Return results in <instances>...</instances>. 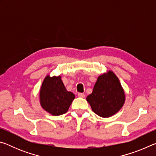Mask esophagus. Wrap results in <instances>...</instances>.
Returning <instances> with one entry per match:
<instances>
[{
	"mask_svg": "<svg viewBox=\"0 0 156 156\" xmlns=\"http://www.w3.org/2000/svg\"><path fill=\"white\" fill-rule=\"evenodd\" d=\"M78 97H80V98H84V94L83 93H78Z\"/></svg>",
	"mask_w": 156,
	"mask_h": 156,
	"instance_id": "obj_1",
	"label": "esophagus"
}]
</instances>
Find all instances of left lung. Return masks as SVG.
<instances>
[{
	"mask_svg": "<svg viewBox=\"0 0 156 156\" xmlns=\"http://www.w3.org/2000/svg\"><path fill=\"white\" fill-rule=\"evenodd\" d=\"M125 92L119 80L112 71L98 78L92 93L87 97L93 112L100 117H110L125 103Z\"/></svg>",
	"mask_w": 156,
	"mask_h": 156,
	"instance_id": "left-lung-1",
	"label": "left lung"
}]
</instances>
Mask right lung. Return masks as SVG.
<instances>
[{
	"label": "right lung",
	"instance_id": "add662e5",
	"mask_svg": "<svg viewBox=\"0 0 156 156\" xmlns=\"http://www.w3.org/2000/svg\"><path fill=\"white\" fill-rule=\"evenodd\" d=\"M75 98L74 94L67 91L60 76H47L40 91L42 107L53 115H60L67 112Z\"/></svg>",
	"mask_w": 156,
	"mask_h": 156
}]
</instances>
